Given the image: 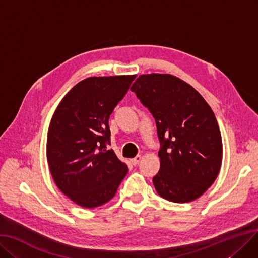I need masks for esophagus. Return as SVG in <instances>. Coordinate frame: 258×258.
Wrapping results in <instances>:
<instances>
[{
  "label": "esophagus",
  "mask_w": 258,
  "mask_h": 258,
  "mask_svg": "<svg viewBox=\"0 0 258 258\" xmlns=\"http://www.w3.org/2000/svg\"><path fill=\"white\" fill-rule=\"evenodd\" d=\"M141 159H142V157H141V156H137L136 158L131 159V163H132V165H138V164L140 163Z\"/></svg>",
  "instance_id": "1"
}]
</instances>
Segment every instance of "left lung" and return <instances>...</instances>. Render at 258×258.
<instances>
[{"label": "left lung", "instance_id": "1", "mask_svg": "<svg viewBox=\"0 0 258 258\" xmlns=\"http://www.w3.org/2000/svg\"><path fill=\"white\" fill-rule=\"evenodd\" d=\"M156 119L160 170L152 179L166 200L199 198L218 177L222 140L217 119L199 92L170 74H143L131 87Z\"/></svg>", "mask_w": 258, "mask_h": 258}]
</instances>
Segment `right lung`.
<instances>
[{
    "instance_id": "right-lung-1",
    "label": "right lung",
    "mask_w": 258,
    "mask_h": 258,
    "mask_svg": "<svg viewBox=\"0 0 258 258\" xmlns=\"http://www.w3.org/2000/svg\"><path fill=\"white\" fill-rule=\"evenodd\" d=\"M137 75L89 77L72 88L50 119L46 158L57 187L85 209L110 201L128 172L106 144L109 117Z\"/></svg>"
}]
</instances>
